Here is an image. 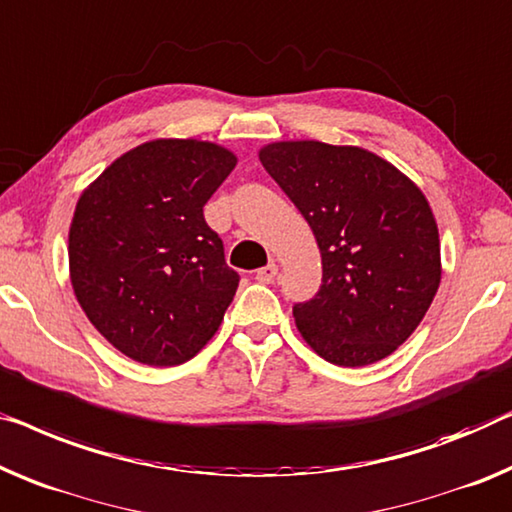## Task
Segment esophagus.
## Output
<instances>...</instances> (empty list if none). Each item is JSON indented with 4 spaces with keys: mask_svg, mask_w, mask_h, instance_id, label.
<instances>
[{
    "mask_svg": "<svg viewBox=\"0 0 512 512\" xmlns=\"http://www.w3.org/2000/svg\"><path fill=\"white\" fill-rule=\"evenodd\" d=\"M259 282H266V285H269V282H273L278 278V264L276 262H269L264 266V269H259L257 271V276H255Z\"/></svg>",
    "mask_w": 512,
    "mask_h": 512,
    "instance_id": "1",
    "label": "esophagus"
}]
</instances>
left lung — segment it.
Instances as JSON below:
<instances>
[{
  "label": "left lung",
  "instance_id": "1",
  "mask_svg": "<svg viewBox=\"0 0 512 512\" xmlns=\"http://www.w3.org/2000/svg\"><path fill=\"white\" fill-rule=\"evenodd\" d=\"M264 170L308 220L322 285L294 319L329 363L361 368L393 354L439 289V232L425 195L358 147L303 140L259 151Z\"/></svg>",
  "mask_w": 512,
  "mask_h": 512
}]
</instances>
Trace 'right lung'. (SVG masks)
I'll return each instance as SVG.
<instances>
[{
  "mask_svg": "<svg viewBox=\"0 0 512 512\" xmlns=\"http://www.w3.org/2000/svg\"><path fill=\"white\" fill-rule=\"evenodd\" d=\"M234 165L218 144L154 140L114 160L80 195L68 234L75 296L133 361L186 363L223 322L239 273L204 204Z\"/></svg>",
  "mask_w": 512,
  "mask_h": 512,
  "instance_id": "add662e5",
  "label": "right lung"
}]
</instances>
